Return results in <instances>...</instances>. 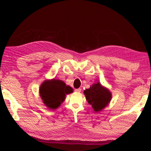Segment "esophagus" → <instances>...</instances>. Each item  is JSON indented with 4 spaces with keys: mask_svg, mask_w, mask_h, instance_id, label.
<instances>
[{
    "mask_svg": "<svg viewBox=\"0 0 151 151\" xmlns=\"http://www.w3.org/2000/svg\"><path fill=\"white\" fill-rule=\"evenodd\" d=\"M81 88H79V89H75V91H76V92H77V93H80L81 92Z\"/></svg>",
    "mask_w": 151,
    "mask_h": 151,
    "instance_id": "1",
    "label": "esophagus"
}]
</instances>
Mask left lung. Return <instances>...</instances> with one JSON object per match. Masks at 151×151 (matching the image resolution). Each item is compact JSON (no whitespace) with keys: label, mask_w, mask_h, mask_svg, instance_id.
Listing matches in <instances>:
<instances>
[{"label":"left lung","mask_w":151,"mask_h":151,"mask_svg":"<svg viewBox=\"0 0 151 151\" xmlns=\"http://www.w3.org/2000/svg\"><path fill=\"white\" fill-rule=\"evenodd\" d=\"M84 93L86 100L92 105L96 112L101 111L106 107L111 98V93L99 83L93 84L89 89H86Z\"/></svg>","instance_id":"left-lung-1"}]
</instances>
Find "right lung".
<instances>
[{
    "label": "right lung",
    "mask_w": 151,
    "mask_h": 151,
    "mask_svg": "<svg viewBox=\"0 0 151 151\" xmlns=\"http://www.w3.org/2000/svg\"><path fill=\"white\" fill-rule=\"evenodd\" d=\"M70 86L60 80L46 81L40 89V96L43 103L50 109H56L64 101L65 95L72 93Z\"/></svg>",
    "instance_id": "obj_1"
}]
</instances>
